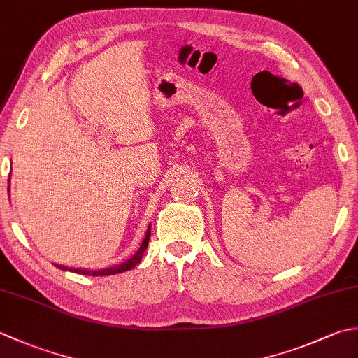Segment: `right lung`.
Here are the masks:
<instances>
[{
	"instance_id": "add662e5",
	"label": "right lung",
	"mask_w": 358,
	"mask_h": 358,
	"mask_svg": "<svg viewBox=\"0 0 358 358\" xmlns=\"http://www.w3.org/2000/svg\"><path fill=\"white\" fill-rule=\"evenodd\" d=\"M149 238H150V226H149V229H148V232H146V237H144V240H143V243H141L140 249L136 250V252L134 254V257L129 258L127 262L115 266V268L101 269V271H87V269H69V271H72V272H75V273H81V275H89V277L113 275V273H120V272H124V271H131V269L135 268L136 264H138V263L141 262V257H143V254H144V250H146V248H148V245H149ZM57 266H58V264H57ZM58 268L63 269V271H67L66 266H58Z\"/></svg>"
}]
</instances>
